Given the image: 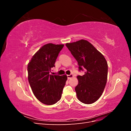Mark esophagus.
<instances>
[{
  "instance_id": "esophagus-1",
  "label": "esophagus",
  "mask_w": 131,
  "mask_h": 131,
  "mask_svg": "<svg viewBox=\"0 0 131 131\" xmlns=\"http://www.w3.org/2000/svg\"><path fill=\"white\" fill-rule=\"evenodd\" d=\"M73 77V74H70V75H67V78H68V79H70V78H72Z\"/></svg>"
}]
</instances>
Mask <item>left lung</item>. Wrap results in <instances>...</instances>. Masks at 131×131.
<instances>
[{
    "label": "left lung",
    "mask_w": 131,
    "mask_h": 131,
    "mask_svg": "<svg viewBox=\"0 0 131 131\" xmlns=\"http://www.w3.org/2000/svg\"><path fill=\"white\" fill-rule=\"evenodd\" d=\"M66 46L77 61L79 70L85 72L84 75L77 77L79 84L75 90L78 100L85 104L93 103L100 98L106 85L108 69L106 59L85 40L67 43Z\"/></svg>",
    "instance_id": "left-lung-1"
}]
</instances>
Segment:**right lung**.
<instances>
[{
    "label": "right lung",
    "mask_w": 131,
    "mask_h": 131,
    "mask_svg": "<svg viewBox=\"0 0 131 131\" xmlns=\"http://www.w3.org/2000/svg\"><path fill=\"white\" fill-rule=\"evenodd\" d=\"M64 45L47 43L39 50L28 64V81L33 92L42 103L52 105L60 100L66 75H51V68Z\"/></svg>",
    "instance_id": "right-lung-1"
}]
</instances>
